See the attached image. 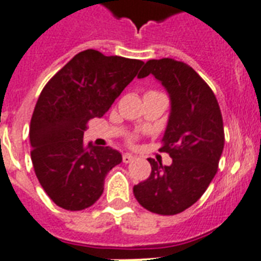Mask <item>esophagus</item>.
I'll return each instance as SVG.
<instances>
[{
	"label": "esophagus",
	"mask_w": 261,
	"mask_h": 261,
	"mask_svg": "<svg viewBox=\"0 0 261 261\" xmlns=\"http://www.w3.org/2000/svg\"><path fill=\"white\" fill-rule=\"evenodd\" d=\"M134 159H135V155L130 154V153H124V154H123V163L124 164L131 163V161H133Z\"/></svg>",
	"instance_id": "1"
}]
</instances>
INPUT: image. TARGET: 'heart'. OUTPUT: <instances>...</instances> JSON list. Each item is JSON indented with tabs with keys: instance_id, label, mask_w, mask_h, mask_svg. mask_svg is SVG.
Returning a JSON list of instances; mask_svg holds the SVG:
<instances>
[{
	"instance_id": "heart-1",
	"label": "heart",
	"mask_w": 261,
	"mask_h": 261,
	"mask_svg": "<svg viewBox=\"0 0 261 261\" xmlns=\"http://www.w3.org/2000/svg\"><path fill=\"white\" fill-rule=\"evenodd\" d=\"M137 138H138L137 135H128V137H127V142L130 143V145H133V143L137 141Z\"/></svg>"
}]
</instances>
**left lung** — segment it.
<instances>
[{"mask_svg": "<svg viewBox=\"0 0 261 261\" xmlns=\"http://www.w3.org/2000/svg\"><path fill=\"white\" fill-rule=\"evenodd\" d=\"M149 74L171 96V116L160 151L171 155L172 164L163 167L149 159L150 176L133 191L146 210L174 215L198 202L218 171L225 143L222 114L214 92L187 63L150 59L138 77Z\"/></svg>", "mask_w": 261, "mask_h": 261, "instance_id": "1", "label": "left lung"}]
</instances>
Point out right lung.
Returning a JSON list of instances; mask_svg holds the SVG:
<instances>
[{
  "label": "right lung",
  "mask_w": 261,
  "mask_h": 261,
  "mask_svg": "<svg viewBox=\"0 0 261 261\" xmlns=\"http://www.w3.org/2000/svg\"><path fill=\"white\" fill-rule=\"evenodd\" d=\"M142 61L85 50L43 88L30 124L31 160L50 199L65 210L90 207L104 191L107 173L122 163L112 147L84 142L93 118H102L135 79Z\"/></svg>",
  "instance_id": "add662e5"
}]
</instances>
